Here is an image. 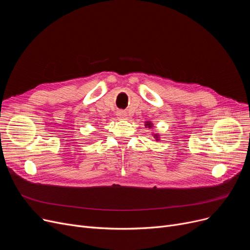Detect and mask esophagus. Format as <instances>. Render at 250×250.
I'll return each instance as SVG.
<instances>
[{
  "instance_id": "obj_1",
  "label": "esophagus",
  "mask_w": 250,
  "mask_h": 250,
  "mask_svg": "<svg viewBox=\"0 0 250 250\" xmlns=\"http://www.w3.org/2000/svg\"><path fill=\"white\" fill-rule=\"evenodd\" d=\"M117 116H118V118H120V120H122V121H126L127 120V113L126 112H125V111H118L117 112Z\"/></svg>"
}]
</instances>
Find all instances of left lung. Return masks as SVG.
<instances>
[{
    "instance_id": "obj_1",
    "label": "left lung",
    "mask_w": 250,
    "mask_h": 250,
    "mask_svg": "<svg viewBox=\"0 0 250 250\" xmlns=\"http://www.w3.org/2000/svg\"><path fill=\"white\" fill-rule=\"evenodd\" d=\"M145 126L148 127V128H153L154 125H153V123H151L150 121H147L145 122ZM152 136L154 137V139L156 141H160V135L159 134H155V133H152Z\"/></svg>"
}]
</instances>
